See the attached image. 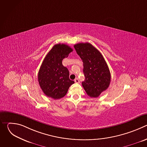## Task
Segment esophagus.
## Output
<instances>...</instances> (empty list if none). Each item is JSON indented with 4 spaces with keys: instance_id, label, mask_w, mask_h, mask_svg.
I'll use <instances>...</instances> for the list:
<instances>
[{
    "instance_id": "1",
    "label": "esophagus",
    "mask_w": 147,
    "mask_h": 147,
    "mask_svg": "<svg viewBox=\"0 0 147 147\" xmlns=\"http://www.w3.org/2000/svg\"><path fill=\"white\" fill-rule=\"evenodd\" d=\"M74 82H76V83H79V82H80L79 80H78L77 78H76L74 80Z\"/></svg>"
}]
</instances>
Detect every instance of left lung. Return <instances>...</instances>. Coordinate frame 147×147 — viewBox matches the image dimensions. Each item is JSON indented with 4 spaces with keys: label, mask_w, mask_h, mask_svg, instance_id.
Here are the masks:
<instances>
[{
    "label": "left lung",
    "mask_w": 147,
    "mask_h": 147,
    "mask_svg": "<svg viewBox=\"0 0 147 147\" xmlns=\"http://www.w3.org/2000/svg\"><path fill=\"white\" fill-rule=\"evenodd\" d=\"M83 62L86 77L82 85L91 98H97L109 86L111 73L102 55L90 43H78L74 46Z\"/></svg>",
    "instance_id": "8db88e82"
}]
</instances>
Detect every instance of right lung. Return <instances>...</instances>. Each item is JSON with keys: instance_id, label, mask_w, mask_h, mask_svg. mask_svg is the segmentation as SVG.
<instances>
[{"instance_id": "obj_1", "label": "right lung", "mask_w": 147, "mask_h": 147, "mask_svg": "<svg viewBox=\"0 0 147 147\" xmlns=\"http://www.w3.org/2000/svg\"><path fill=\"white\" fill-rule=\"evenodd\" d=\"M63 44L55 45L45 56L38 72V82L44 93L48 97L59 99L66 95L74 83L69 78V71L62 65V60L73 51Z\"/></svg>"}]
</instances>
